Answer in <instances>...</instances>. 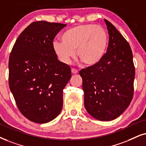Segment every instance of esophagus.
Instances as JSON below:
<instances>
[{
  "label": "esophagus",
  "instance_id": "obj_1",
  "mask_svg": "<svg viewBox=\"0 0 146 146\" xmlns=\"http://www.w3.org/2000/svg\"><path fill=\"white\" fill-rule=\"evenodd\" d=\"M71 73H73V74H77V73H78V71H77V70L75 69H71Z\"/></svg>",
  "mask_w": 146,
  "mask_h": 146
}]
</instances>
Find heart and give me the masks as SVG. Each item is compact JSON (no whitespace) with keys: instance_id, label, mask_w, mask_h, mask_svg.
Returning <instances> with one entry per match:
<instances>
[{"instance_id":"b5f03b06","label":"heart","mask_w":146,"mask_h":146,"mask_svg":"<svg viewBox=\"0 0 146 146\" xmlns=\"http://www.w3.org/2000/svg\"><path fill=\"white\" fill-rule=\"evenodd\" d=\"M60 42H54L52 48L58 59L69 64L75 58V50L79 58L88 66H94L102 60L106 53L108 36L100 25H79L65 31Z\"/></svg>"}]
</instances>
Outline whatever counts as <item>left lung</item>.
<instances>
[{
    "label": "left lung",
    "mask_w": 146,
    "mask_h": 146,
    "mask_svg": "<svg viewBox=\"0 0 146 146\" xmlns=\"http://www.w3.org/2000/svg\"><path fill=\"white\" fill-rule=\"evenodd\" d=\"M104 21L109 35L107 52L98 64L82 69L79 75L86 110L96 119L110 121L131 102L135 67L129 44L110 22Z\"/></svg>",
    "instance_id": "1"
}]
</instances>
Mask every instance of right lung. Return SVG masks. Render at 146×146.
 <instances>
[{"label":"right lung","mask_w":146,"mask_h":146,"mask_svg":"<svg viewBox=\"0 0 146 146\" xmlns=\"http://www.w3.org/2000/svg\"><path fill=\"white\" fill-rule=\"evenodd\" d=\"M66 25L33 22L18 37L9 56V88L21 114L34 123H48L62 110V91L71 71L58 60L52 42Z\"/></svg>","instance_id":"1"}]
</instances>
